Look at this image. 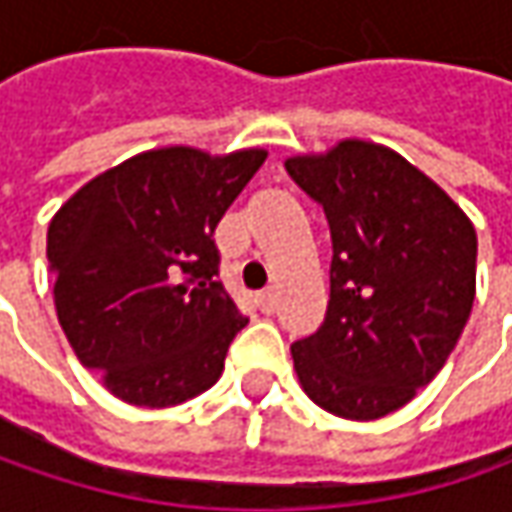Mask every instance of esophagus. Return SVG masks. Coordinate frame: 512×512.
<instances>
[{"label":"esophagus","mask_w":512,"mask_h":512,"mask_svg":"<svg viewBox=\"0 0 512 512\" xmlns=\"http://www.w3.org/2000/svg\"><path fill=\"white\" fill-rule=\"evenodd\" d=\"M256 302H259V310H262L265 316H270V313L276 310V293H273V290H265V293H259Z\"/></svg>","instance_id":"esophagus-1"}]
</instances>
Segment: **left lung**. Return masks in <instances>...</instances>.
I'll use <instances>...</instances> for the list:
<instances>
[{"label":"left lung","instance_id":"left-lung-1","mask_svg":"<svg viewBox=\"0 0 512 512\" xmlns=\"http://www.w3.org/2000/svg\"><path fill=\"white\" fill-rule=\"evenodd\" d=\"M287 173L330 225V302L293 342L305 393L342 419H382L453 353L476 296V230L433 179L396 150L344 139L293 156Z\"/></svg>","mask_w":512,"mask_h":512}]
</instances>
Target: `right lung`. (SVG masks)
Instances as JSON below:
<instances>
[{"label":"right lung","mask_w":512,"mask_h":512,"mask_svg":"<svg viewBox=\"0 0 512 512\" xmlns=\"http://www.w3.org/2000/svg\"><path fill=\"white\" fill-rule=\"evenodd\" d=\"M265 159L259 148L148 150L90 179L50 219L59 325L122 402L182 404L222 376L247 319L216 279L213 230Z\"/></svg>","instance_id":"add662e5"}]
</instances>
